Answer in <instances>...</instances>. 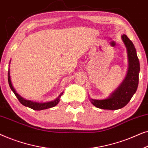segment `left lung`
<instances>
[{
	"mask_svg": "<svg viewBox=\"0 0 148 148\" xmlns=\"http://www.w3.org/2000/svg\"><path fill=\"white\" fill-rule=\"evenodd\" d=\"M123 41L127 48L129 58V70L122 84L104 100H93L91 102L97 108L104 110H117L126 106L131 100L133 94L136 92L139 84V58L133 42L124 34L122 36Z\"/></svg>",
	"mask_w": 148,
	"mask_h": 148,
	"instance_id": "1",
	"label": "left lung"
}]
</instances>
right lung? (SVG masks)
<instances>
[{
    "instance_id": "add662e5",
    "label": "right lung",
    "mask_w": 148,
    "mask_h": 148,
    "mask_svg": "<svg viewBox=\"0 0 148 148\" xmlns=\"http://www.w3.org/2000/svg\"><path fill=\"white\" fill-rule=\"evenodd\" d=\"M10 73L9 71V73H8V81H9V84L10 88H11V90L13 91L14 94H15V96L17 97L18 100L19 101L20 103L21 104H23V106L29 107V108L33 109V110H44V109H47V108H52V107H54L56 106L58 104V103L60 101V98L61 96V95L63 94L62 93L58 97L56 100H54V101H50V102H45V103H38V102H32L31 100H27L23 99L22 97L19 96V94H17V92H15V89L13 88V86H12L11 82V77H10Z\"/></svg>"
}]
</instances>
